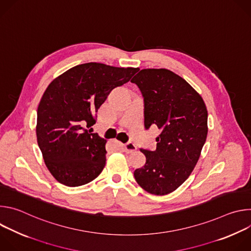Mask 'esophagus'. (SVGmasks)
I'll use <instances>...</instances> for the list:
<instances>
[{
	"label": "esophagus",
	"mask_w": 251,
	"mask_h": 251,
	"mask_svg": "<svg viewBox=\"0 0 251 251\" xmlns=\"http://www.w3.org/2000/svg\"><path fill=\"white\" fill-rule=\"evenodd\" d=\"M137 150V147L135 144H133L132 142H129L127 143V144L124 146V151L127 153V154H131L133 152H135Z\"/></svg>",
	"instance_id": "34e87169"
}]
</instances>
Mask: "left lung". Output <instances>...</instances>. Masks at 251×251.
I'll list each match as a JSON object with an SVG mask.
<instances>
[{"instance_id":"left-lung-1","label":"left lung","mask_w":251,"mask_h":251,"mask_svg":"<svg viewBox=\"0 0 251 251\" xmlns=\"http://www.w3.org/2000/svg\"><path fill=\"white\" fill-rule=\"evenodd\" d=\"M144 97V124L161 130L155 151L141 149L144 167L134 176L146 192L164 196L192 174L207 135V110L201 96L181 76L165 68L142 69L132 78Z\"/></svg>"}]
</instances>
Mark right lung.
Returning <instances> with one entry per match:
<instances>
[{
	"label": "right lung",
	"instance_id": "obj_1",
	"mask_svg": "<svg viewBox=\"0 0 251 251\" xmlns=\"http://www.w3.org/2000/svg\"><path fill=\"white\" fill-rule=\"evenodd\" d=\"M139 68L97 62L76 65L53 79L38 107L37 139L46 166L67 187L96 178L106 162V140L92 133L96 112Z\"/></svg>",
	"mask_w": 251,
	"mask_h": 251
}]
</instances>
